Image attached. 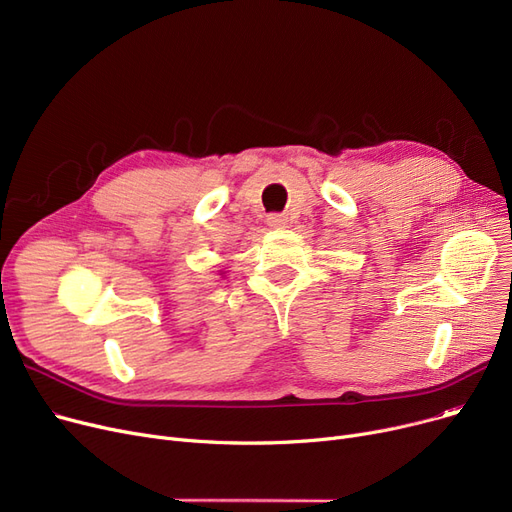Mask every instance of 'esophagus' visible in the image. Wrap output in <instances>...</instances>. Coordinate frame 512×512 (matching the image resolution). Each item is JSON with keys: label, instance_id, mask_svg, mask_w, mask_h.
<instances>
[{"label": "esophagus", "instance_id": "1", "mask_svg": "<svg viewBox=\"0 0 512 512\" xmlns=\"http://www.w3.org/2000/svg\"><path fill=\"white\" fill-rule=\"evenodd\" d=\"M267 226H272V228H282V226H286V215H282V213L267 215Z\"/></svg>", "mask_w": 512, "mask_h": 512}]
</instances>
